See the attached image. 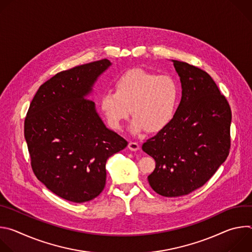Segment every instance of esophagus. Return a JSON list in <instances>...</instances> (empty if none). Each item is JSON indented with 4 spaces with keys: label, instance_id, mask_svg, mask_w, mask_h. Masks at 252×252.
<instances>
[{
    "label": "esophagus",
    "instance_id": "esophagus-1",
    "mask_svg": "<svg viewBox=\"0 0 252 252\" xmlns=\"http://www.w3.org/2000/svg\"><path fill=\"white\" fill-rule=\"evenodd\" d=\"M128 149L131 151V152H136L138 149H139V145L137 142L135 141H130L128 143Z\"/></svg>",
    "mask_w": 252,
    "mask_h": 252
}]
</instances>
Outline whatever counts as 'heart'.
Instances as JSON below:
<instances>
[{"mask_svg":"<svg viewBox=\"0 0 252 252\" xmlns=\"http://www.w3.org/2000/svg\"><path fill=\"white\" fill-rule=\"evenodd\" d=\"M114 91L105 92L100 107L107 123L121 129L131 113L132 132L157 133L173 121L181 101V86L171 76L132 68L121 75Z\"/></svg>","mask_w":252,"mask_h":252,"instance_id":"1","label":"heart"}]
</instances>
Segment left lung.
<instances>
[{
  "mask_svg": "<svg viewBox=\"0 0 252 252\" xmlns=\"http://www.w3.org/2000/svg\"><path fill=\"white\" fill-rule=\"evenodd\" d=\"M182 83V100L172 123L142 145L156 160L149 184L158 194L182 196L201 188L230 150L231 110L206 71L172 61Z\"/></svg>",
  "mask_w": 252,
  "mask_h": 252,
  "instance_id": "1",
  "label": "left lung"
}]
</instances>
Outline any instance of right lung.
I'll return each mask as SVG.
<instances>
[{"mask_svg": "<svg viewBox=\"0 0 252 252\" xmlns=\"http://www.w3.org/2000/svg\"><path fill=\"white\" fill-rule=\"evenodd\" d=\"M106 59L58 73L35 93L25 119V138L34 175L48 189L73 202L104 189L105 162L127 146L107 128L88 95L111 65Z\"/></svg>", "mask_w": 252, "mask_h": 252, "instance_id": "add662e5", "label": "right lung"}]
</instances>
